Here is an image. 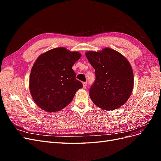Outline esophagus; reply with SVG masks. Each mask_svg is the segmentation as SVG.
<instances>
[{
	"mask_svg": "<svg viewBox=\"0 0 161 161\" xmlns=\"http://www.w3.org/2000/svg\"><path fill=\"white\" fill-rule=\"evenodd\" d=\"M82 85H83V88H84V89H85L86 87V86H87V82H84L83 83H82Z\"/></svg>",
	"mask_w": 161,
	"mask_h": 161,
	"instance_id": "esophagus-1",
	"label": "esophagus"
}]
</instances>
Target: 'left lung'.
<instances>
[{
  "label": "left lung",
  "mask_w": 161,
  "mask_h": 161,
  "mask_svg": "<svg viewBox=\"0 0 161 161\" xmlns=\"http://www.w3.org/2000/svg\"><path fill=\"white\" fill-rule=\"evenodd\" d=\"M95 70V81L89 95L92 102L103 110H114L128 100L134 87V74L128 60L111 48L86 53Z\"/></svg>",
  "instance_id": "8db88e82"
}]
</instances>
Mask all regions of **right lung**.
I'll return each mask as SVG.
<instances>
[{"label": "right lung", "instance_id": "1", "mask_svg": "<svg viewBox=\"0 0 161 161\" xmlns=\"http://www.w3.org/2000/svg\"><path fill=\"white\" fill-rule=\"evenodd\" d=\"M81 57L79 52L56 47L42 53L32 67L30 91L36 105L47 112L61 110L82 88L72 66Z\"/></svg>", "mask_w": 161, "mask_h": 161}]
</instances>
